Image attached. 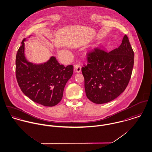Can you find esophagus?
Here are the masks:
<instances>
[{"instance_id":"esophagus-1","label":"esophagus","mask_w":152,"mask_h":152,"mask_svg":"<svg viewBox=\"0 0 152 152\" xmlns=\"http://www.w3.org/2000/svg\"><path fill=\"white\" fill-rule=\"evenodd\" d=\"M74 68L76 70V72L77 73H79L81 72V66L79 64H76L74 65Z\"/></svg>"}]
</instances>
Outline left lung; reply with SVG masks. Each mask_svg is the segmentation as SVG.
Here are the masks:
<instances>
[{
  "label": "left lung",
  "instance_id": "left-lung-1",
  "mask_svg": "<svg viewBox=\"0 0 152 152\" xmlns=\"http://www.w3.org/2000/svg\"><path fill=\"white\" fill-rule=\"evenodd\" d=\"M82 68L87 97L96 104L112 101L124 92L131 77L134 52L126 35L118 48L106 51L95 47L87 53Z\"/></svg>",
  "mask_w": 152,
  "mask_h": 152
}]
</instances>
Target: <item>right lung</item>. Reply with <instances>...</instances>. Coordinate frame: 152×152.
Masks as SVG:
<instances>
[{
    "mask_svg": "<svg viewBox=\"0 0 152 152\" xmlns=\"http://www.w3.org/2000/svg\"><path fill=\"white\" fill-rule=\"evenodd\" d=\"M24 38L17 51L16 76L22 92L32 101L52 107L61 101L65 86L73 72V65H61L52 56L43 64L29 62L24 55Z\"/></svg>",
    "mask_w": 152,
    "mask_h": 152,
    "instance_id": "add662e5",
    "label": "right lung"
}]
</instances>
